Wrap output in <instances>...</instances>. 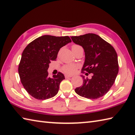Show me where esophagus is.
<instances>
[{"label": "esophagus", "instance_id": "1", "mask_svg": "<svg viewBox=\"0 0 135 135\" xmlns=\"http://www.w3.org/2000/svg\"><path fill=\"white\" fill-rule=\"evenodd\" d=\"M73 76L72 75H69V74H65V78H71Z\"/></svg>", "mask_w": 135, "mask_h": 135}]
</instances>
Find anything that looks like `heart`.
Listing matches in <instances>:
<instances>
[{
	"mask_svg": "<svg viewBox=\"0 0 135 135\" xmlns=\"http://www.w3.org/2000/svg\"><path fill=\"white\" fill-rule=\"evenodd\" d=\"M79 46H78V45H73V46H72L71 49H73ZM78 66L76 64H67V65H64L62 68V69L64 70V71L66 73L73 74L76 72L77 69H78Z\"/></svg>",
	"mask_w": 135,
	"mask_h": 135,
	"instance_id": "1",
	"label": "heart"
}]
</instances>
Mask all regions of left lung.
<instances>
[{
	"mask_svg": "<svg viewBox=\"0 0 135 135\" xmlns=\"http://www.w3.org/2000/svg\"><path fill=\"white\" fill-rule=\"evenodd\" d=\"M71 38L74 43L84 49L85 59L82 72L92 74L90 79L81 76L83 85L76 88L75 92L81 97L89 99L102 97L114 85L118 73L116 51L109 43L94 33Z\"/></svg>",
	"mask_w": 135,
	"mask_h": 135,
	"instance_id": "8db88e82",
	"label": "left lung"
}]
</instances>
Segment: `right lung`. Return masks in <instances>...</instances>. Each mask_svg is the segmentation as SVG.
Wrapping results in <instances>:
<instances>
[{"instance_id": "obj_1", "label": "right lung", "mask_w": 135, "mask_h": 135, "mask_svg": "<svg viewBox=\"0 0 135 135\" xmlns=\"http://www.w3.org/2000/svg\"><path fill=\"white\" fill-rule=\"evenodd\" d=\"M69 37L43 35L27 45L18 65L21 82L28 94L38 100H46L58 93L60 83L65 79L59 72L50 78L47 70L51 61L56 59L62 47L71 42Z\"/></svg>"}]
</instances>
